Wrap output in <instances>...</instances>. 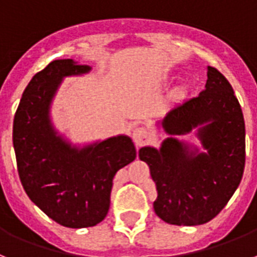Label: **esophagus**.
Wrapping results in <instances>:
<instances>
[{
  "mask_svg": "<svg viewBox=\"0 0 257 257\" xmlns=\"http://www.w3.org/2000/svg\"><path fill=\"white\" fill-rule=\"evenodd\" d=\"M133 141H135L136 146H144L148 142L149 140V132L148 129H145L144 126H139L133 131Z\"/></svg>",
  "mask_w": 257,
  "mask_h": 257,
  "instance_id": "obj_1",
  "label": "esophagus"
}]
</instances>
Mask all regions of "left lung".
<instances>
[{
  "label": "left lung",
  "instance_id": "obj_1",
  "mask_svg": "<svg viewBox=\"0 0 257 257\" xmlns=\"http://www.w3.org/2000/svg\"><path fill=\"white\" fill-rule=\"evenodd\" d=\"M162 126L170 137L161 149L139 153L157 185L155 214L170 225L206 223L225 208L244 171V118L230 82L208 66L205 90L172 108ZM195 127L206 153L175 139Z\"/></svg>",
  "mask_w": 257,
  "mask_h": 257
}]
</instances>
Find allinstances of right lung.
Instances as JSON below:
<instances>
[{"label": "right lung", "instance_id": "obj_1", "mask_svg": "<svg viewBox=\"0 0 257 257\" xmlns=\"http://www.w3.org/2000/svg\"><path fill=\"white\" fill-rule=\"evenodd\" d=\"M90 69L72 59L52 61L27 85L13 124L17 167L26 193L49 218L72 228L104 219L113 176L136 159V148L126 136L78 149L52 126L49 105L62 78Z\"/></svg>", "mask_w": 257, "mask_h": 257}]
</instances>
